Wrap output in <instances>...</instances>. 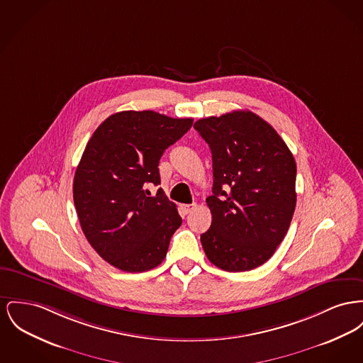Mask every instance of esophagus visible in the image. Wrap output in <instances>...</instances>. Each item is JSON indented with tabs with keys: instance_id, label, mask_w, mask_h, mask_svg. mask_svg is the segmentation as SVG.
Returning <instances> with one entry per match:
<instances>
[{
	"instance_id": "34e87169",
	"label": "esophagus",
	"mask_w": 363,
	"mask_h": 363,
	"mask_svg": "<svg viewBox=\"0 0 363 363\" xmlns=\"http://www.w3.org/2000/svg\"><path fill=\"white\" fill-rule=\"evenodd\" d=\"M194 208H196V204H181L179 206V210H181V213H184V215L192 213Z\"/></svg>"
}]
</instances>
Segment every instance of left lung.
<instances>
[{
  "label": "left lung",
  "mask_w": 363,
  "mask_h": 363,
  "mask_svg": "<svg viewBox=\"0 0 363 363\" xmlns=\"http://www.w3.org/2000/svg\"><path fill=\"white\" fill-rule=\"evenodd\" d=\"M194 128L213 155V213L200 237L208 260L226 272L267 262L296 207V162L277 131L251 111L199 119Z\"/></svg>",
  "instance_id": "left-lung-1"
}]
</instances>
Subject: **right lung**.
Segmentation results:
<instances>
[{"instance_id": "obj_1", "label": "right lung", "mask_w": 363, "mask_h": 363, "mask_svg": "<svg viewBox=\"0 0 363 363\" xmlns=\"http://www.w3.org/2000/svg\"><path fill=\"white\" fill-rule=\"evenodd\" d=\"M193 119L155 111L111 115L86 145L74 177V204L89 244L111 266L141 273L167 255L182 219L159 185V160Z\"/></svg>"}]
</instances>
